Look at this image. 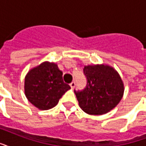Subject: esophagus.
<instances>
[{
    "label": "esophagus",
    "instance_id": "esophagus-1",
    "mask_svg": "<svg viewBox=\"0 0 146 146\" xmlns=\"http://www.w3.org/2000/svg\"><path fill=\"white\" fill-rule=\"evenodd\" d=\"M70 87L72 88V89H73V88L75 87V86H76V82H75V81H73V82H72V83H71L70 84Z\"/></svg>",
    "mask_w": 146,
    "mask_h": 146
}]
</instances>
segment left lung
I'll list each match as a JSON object with an SVG mask.
<instances>
[{
  "label": "left lung",
  "mask_w": 146,
  "mask_h": 146,
  "mask_svg": "<svg viewBox=\"0 0 146 146\" xmlns=\"http://www.w3.org/2000/svg\"><path fill=\"white\" fill-rule=\"evenodd\" d=\"M83 72L86 86L74 91L82 110L90 115H103L115 108L124 93V84L117 71L103 63L85 66Z\"/></svg>",
  "instance_id": "8db88e82"
}]
</instances>
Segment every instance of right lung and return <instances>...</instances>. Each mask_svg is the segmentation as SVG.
Wrapping results in <instances>:
<instances>
[{
  "label": "right lung",
  "instance_id": "right-lung-1",
  "mask_svg": "<svg viewBox=\"0 0 146 146\" xmlns=\"http://www.w3.org/2000/svg\"><path fill=\"white\" fill-rule=\"evenodd\" d=\"M70 86L63 82V72L55 63L45 61L27 73L24 93L27 99L40 110L57 105L59 100Z\"/></svg>",
  "mask_w": 146,
  "mask_h": 146
}]
</instances>
